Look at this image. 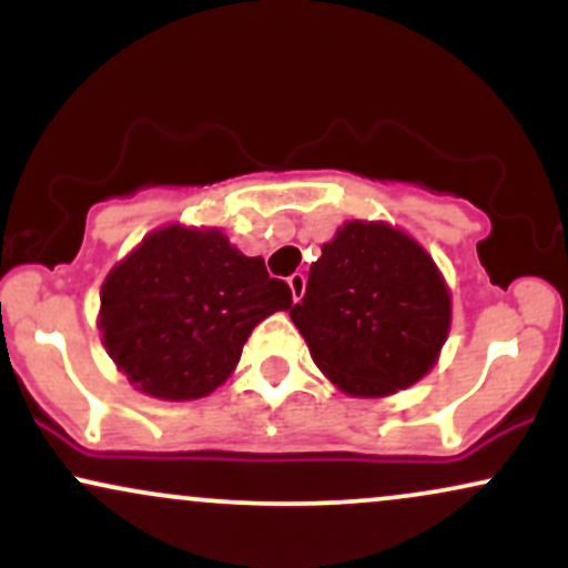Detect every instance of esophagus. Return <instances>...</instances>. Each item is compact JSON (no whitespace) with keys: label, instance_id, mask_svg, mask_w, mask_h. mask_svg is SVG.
Returning <instances> with one entry per match:
<instances>
[{"label":"esophagus","instance_id":"1","mask_svg":"<svg viewBox=\"0 0 568 568\" xmlns=\"http://www.w3.org/2000/svg\"><path fill=\"white\" fill-rule=\"evenodd\" d=\"M288 285H291L293 302H298V298L304 296V288H306V280H304L302 272H293V275L288 277Z\"/></svg>","mask_w":568,"mask_h":568}]
</instances>
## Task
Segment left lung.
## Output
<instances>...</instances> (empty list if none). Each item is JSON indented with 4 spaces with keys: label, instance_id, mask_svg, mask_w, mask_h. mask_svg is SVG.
I'll return each instance as SVG.
<instances>
[{
    "label": "left lung",
    "instance_id": "obj_1",
    "mask_svg": "<svg viewBox=\"0 0 568 568\" xmlns=\"http://www.w3.org/2000/svg\"><path fill=\"white\" fill-rule=\"evenodd\" d=\"M291 321L342 393L387 397L438 363L452 331V291L410 234L355 219L323 243Z\"/></svg>",
    "mask_w": 568,
    "mask_h": 568
}]
</instances>
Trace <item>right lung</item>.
<instances>
[{"label":"right lung","mask_w":568,"mask_h":568,"mask_svg":"<svg viewBox=\"0 0 568 568\" xmlns=\"http://www.w3.org/2000/svg\"><path fill=\"white\" fill-rule=\"evenodd\" d=\"M291 304L288 283L219 226L168 224L103 280L98 331L139 393L197 400L230 379L251 331Z\"/></svg>","instance_id":"obj_1"}]
</instances>
